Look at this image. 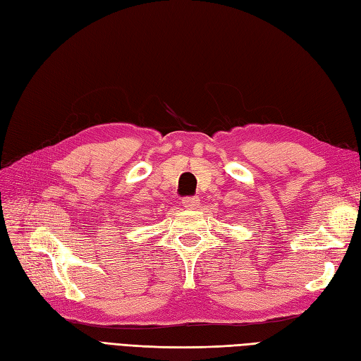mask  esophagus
Wrapping results in <instances>:
<instances>
[{
  "label": "esophagus",
  "mask_w": 361,
  "mask_h": 361,
  "mask_svg": "<svg viewBox=\"0 0 361 361\" xmlns=\"http://www.w3.org/2000/svg\"><path fill=\"white\" fill-rule=\"evenodd\" d=\"M181 202L186 209H195L200 204V200L197 197H186V198H183Z\"/></svg>",
  "instance_id": "34e87169"
}]
</instances>
